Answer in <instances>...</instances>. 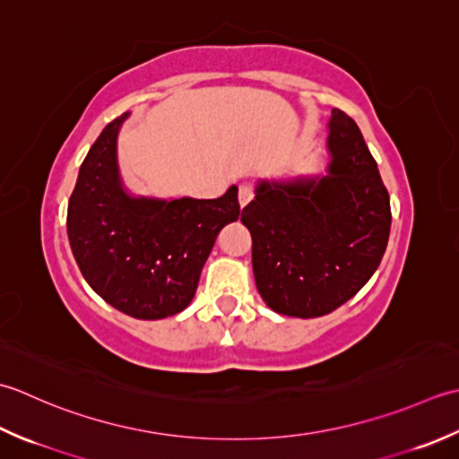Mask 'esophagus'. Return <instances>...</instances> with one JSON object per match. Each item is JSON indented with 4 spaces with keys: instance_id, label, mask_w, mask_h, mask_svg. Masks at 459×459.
Masks as SVG:
<instances>
[{
    "instance_id": "34e87169",
    "label": "esophagus",
    "mask_w": 459,
    "mask_h": 459,
    "mask_svg": "<svg viewBox=\"0 0 459 459\" xmlns=\"http://www.w3.org/2000/svg\"><path fill=\"white\" fill-rule=\"evenodd\" d=\"M254 198V188H251L249 184H241L239 186V192H238V200L241 208H246V205Z\"/></svg>"
}]
</instances>
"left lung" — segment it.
Masks as SVG:
<instances>
[{"mask_svg":"<svg viewBox=\"0 0 459 459\" xmlns=\"http://www.w3.org/2000/svg\"><path fill=\"white\" fill-rule=\"evenodd\" d=\"M325 170L261 180L241 212L261 299L279 315L334 311L372 277L390 236V195L357 123L333 108Z\"/></svg>","mask_w":459,"mask_h":459,"instance_id":"obj_1","label":"left lung"}]
</instances>
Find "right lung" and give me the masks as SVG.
I'll return each instance as SVG.
<instances>
[{
	"mask_svg": "<svg viewBox=\"0 0 459 459\" xmlns=\"http://www.w3.org/2000/svg\"><path fill=\"white\" fill-rule=\"evenodd\" d=\"M125 112L102 128L69 200L67 236L92 291L134 319L184 311L223 226L239 218L238 186L216 200L133 195L120 178L117 140Z\"/></svg>",
	"mask_w": 459,
	"mask_h": 459,
	"instance_id": "add662e5",
	"label": "right lung"
}]
</instances>
